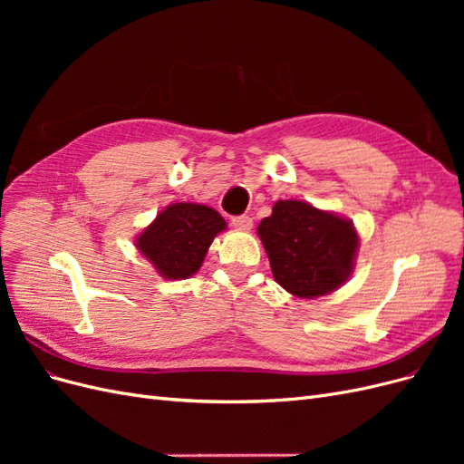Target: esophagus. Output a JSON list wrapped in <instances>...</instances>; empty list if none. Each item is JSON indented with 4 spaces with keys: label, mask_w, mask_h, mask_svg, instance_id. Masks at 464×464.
Masks as SVG:
<instances>
[{
    "label": "esophagus",
    "mask_w": 464,
    "mask_h": 464,
    "mask_svg": "<svg viewBox=\"0 0 464 464\" xmlns=\"http://www.w3.org/2000/svg\"><path fill=\"white\" fill-rule=\"evenodd\" d=\"M232 224H234L236 228H240V230H251V227H254V218L247 217V215L234 217V218H232Z\"/></svg>",
    "instance_id": "obj_1"
}]
</instances>
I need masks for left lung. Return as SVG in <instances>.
Listing matches in <instances>:
<instances>
[{"mask_svg":"<svg viewBox=\"0 0 464 464\" xmlns=\"http://www.w3.org/2000/svg\"><path fill=\"white\" fill-rule=\"evenodd\" d=\"M257 234L275 280L296 298L325 296L354 269L358 232L353 220L305 201H276Z\"/></svg>","mask_w":464,"mask_h":464,"instance_id":"8db88e82","label":"left lung"}]
</instances>
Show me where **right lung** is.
<instances>
[{"label":"right lung","mask_w":464,"mask_h":464,"mask_svg":"<svg viewBox=\"0 0 464 464\" xmlns=\"http://www.w3.org/2000/svg\"><path fill=\"white\" fill-rule=\"evenodd\" d=\"M227 230L215 208L172 203L135 237V247L168 280H184L201 269L215 236Z\"/></svg>","instance_id":"1"}]
</instances>
